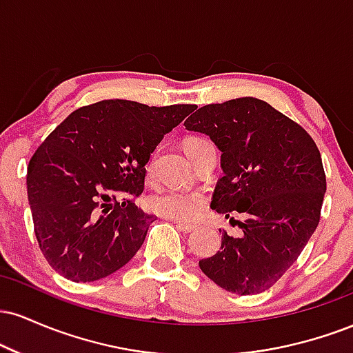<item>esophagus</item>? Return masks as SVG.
<instances>
[{
    "mask_svg": "<svg viewBox=\"0 0 353 353\" xmlns=\"http://www.w3.org/2000/svg\"><path fill=\"white\" fill-rule=\"evenodd\" d=\"M172 222H174V225L181 230V232H190V230L196 229V225L194 224H185V222H179V221H172Z\"/></svg>",
    "mask_w": 353,
    "mask_h": 353,
    "instance_id": "1",
    "label": "esophagus"
}]
</instances>
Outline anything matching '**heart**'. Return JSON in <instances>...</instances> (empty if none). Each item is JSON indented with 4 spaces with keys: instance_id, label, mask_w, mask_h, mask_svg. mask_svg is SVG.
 Returning a JSON list of instances; mask_svg holds the SVG:
<instances>
[{
    "instance_id": "b5f03b06",
    "label": "heart",
    "mask_w": 353,
    "mask_h": 353,
    "mask_svg": "<svg viewBox=\"0 0 353 353\" xmlns=\"http://www.w3.org/2000/svg\"><path fill=\"white\" fill-rule=\"evenodd\" d=\"M204 143H208V141L201 139V137H192L185 143V152L199 148ZM148 171L151 172V164H149ZM149 205H151L154 212L165 219L179 222H192L204 209L205 196L199 190L168 188L152 194L151 199H149Z\"/></svg>"
}]
</instances>
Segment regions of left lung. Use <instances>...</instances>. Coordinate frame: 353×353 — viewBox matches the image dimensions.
<instances>
[{
	"mask_svg": "<svg viewBox=\"0 0 353 353\" xmlns=\"http://www.w3.org/2000/svg\"><path fill=\"white\" fill-rule=\"evenodd\" d=\"M184 125L209 136L222 152L210 208L241 228L237 237L222 232L221 250L199 261L201 270L229 292H264L297 261L319 225L327 184L317 145L305 129L257 98L202 106Z\"/></svg>",
	"mask_w": 353,
	"mask_h": 353,
	"instance_id": "left-lung-1",
	"label": "left lung"
}]
</instances>
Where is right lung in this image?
Masks as SVG:
<instances>
[{
  "label": "right lung",
  "instance_id": "add662e5",
  "mask_svg": "<svg viewBox=\"0 0 353 353\" xmlns=\"http://www.w3.org/2000/svg\"><path fill=\"white\" fill-rule=\"evenodd\" d=\"M196 108L99 101L76 109L46 137L26 185L39 249L56 272L94 282L134 257L154 216L116 194L141 196L156 145Z\"/></svg>",
  "mask_w": 353,
  "mask_h": 353
}]
</instances>
